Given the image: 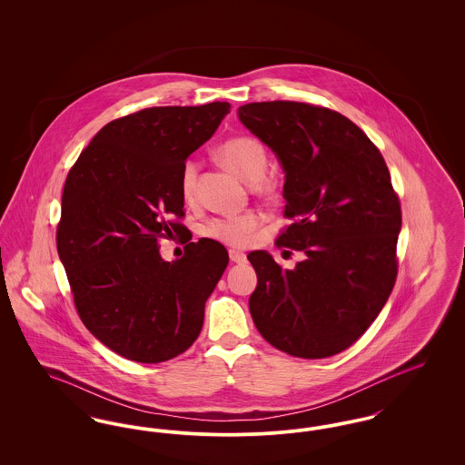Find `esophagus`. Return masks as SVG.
Segmentation results:
<instances>
[{"label":"esophagus","mask_w":465,"mask_h":465,"mask_svg":"<svg viewBox=\"0 0 465 465\" xmlns=\"http://www.w3.org/2000/svg\"><path fill=\"white\" fill-rule=\"evenodd\" d=\"M228 256H230V260L233 262V263H245L247 262V258H245V254L243 252H241V251H235V249H230L228 251Z\"/></svg>","instance_id":"obj_1"}]
</instances>
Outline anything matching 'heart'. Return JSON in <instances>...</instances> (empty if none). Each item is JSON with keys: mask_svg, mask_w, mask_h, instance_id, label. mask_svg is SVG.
Instances as JSON below:
<instances>
[{"mask_svg": "<svg viewBox=\"0 0 465 465\" xmlns=\"http://www.w3.org/2000/svg\"><path fill=\"white\" fill-rule=\"evenodd\" d=\"M224 165L249 184H260L268 169V152L265 144L252 135H237L223 143L220 148ZM200 163L197 160H186L181 171V193L186 200H193L197 193ZM263 222L256 211H245L241 214H230L214 218L203 226V233L223 243L243 247L252 241L254 232Z\"/></svg>", "mask_w": 465, "mask_h": 465, "instance_id": "heart-1", "label": "heart"}]
</instances>
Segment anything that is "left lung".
Segmentation results:
<instances>
[{
	"mask_svg": "<svg viewBox=\"0 0 465 465\" xmlns=\"http://www.w3.org/2000/svg\"><path fill=\"white\" fill-rule=\"evenodd\" d=\"M286 171L277 247L303 251L282 270L249 252L252 321L270 345L303 359L340 354L371 326L398 279L401 202L371 139L338 111L294 101L239 108Z\"/></svg>",
	"mask_w": 465,
	"mask_h": 465,
	"instance_id": "1",
	"label": "left lung"
}]
</instances>
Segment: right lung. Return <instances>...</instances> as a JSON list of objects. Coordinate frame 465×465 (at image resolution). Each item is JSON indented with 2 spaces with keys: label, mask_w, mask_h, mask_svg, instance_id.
<instances>
[{
  "label": "right lung",
  "mask_w": 465,
  "mask_h": 465,
  "mask_svg": "<svg viewBox=\"0 0 465 465\" xmlns=\"http://www.w3.org/2000/svg\"><path fill=\"white\" fill-rule=\"evenodd\" d=\"M226 113L228 103L135 111L106 124L67 173L57 252L82 322L125 359L163 362L200 334L228 252L200 239L169 263L158 245L188 230L181 171Z\"/></svg>",
  "instance_id": "obj_1"
}]
</instances>
